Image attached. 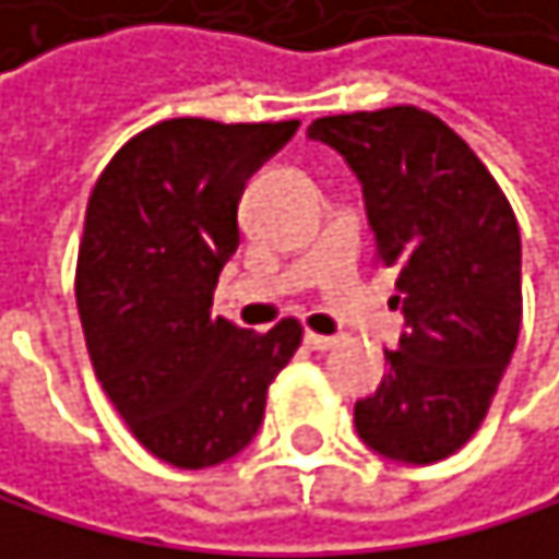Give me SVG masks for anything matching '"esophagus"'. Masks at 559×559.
<instances>
[{
    "mask_svg": "<svg viewBox=\"0 0 559 559\" xmlns=\"http://www.w3.org/2000/svg\"><path fill=\"white\" fill-rule=\"evenodd\" d=\"M302 340H306V346L317 349V353H326V349H333V346H336V336H323V333H313V330L306 333Z\"/></svg>",
    "mask_w": 559,
    "mask_h": 559,
    "instance_id": "34e87169",
    "label": "esophagus"
}]
</instances>
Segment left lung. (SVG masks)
I'll return each mask as SVG.
<instances>
[{
	"label": "left lung",
	"instance_id": "obj_1",
	"mask_svg": "<svg viewBox=\"0 0 559 559\" xmlns=\"http://www.w3.org/2000/svg\"><path fill=\"white\" fill-rule=\"evenodd\" d=\"M310 139L356 173L406 317L383 383L353 409L356 433L380 456L437 463L477 433L516 346V216L477 153L427 109L323 116Z\"/></svg>",
	"mask_w": 559,
	"mask_h": 559
}]
</instances>
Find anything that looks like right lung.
I'll return each instance as SVG.
<instances>
[{
  "label": "right lung",
  "instance_id": "add662e5",
  "mask_svg": "<svg viewBox=\"0 0 559 559\" xmlns=\"http://www.w3.org/2000/svg\"><path fill=\"white\" fill-rule=\"evenodd\" d=\"M296 126L156 122L109 159L90 197L75 302L93 370L132 437L179 469L249 447L302 340L296 320L253 333L213 317L246 179Z\"/></svg>",
  "mask_w": 559,
  "mask_h": 559
}]
</instances>
